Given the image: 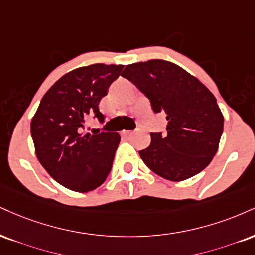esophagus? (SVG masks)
<instances>
[{"label": "esophagus", "instance_id": "34e87169", "mask_svg": "<svg viewBox=\"0 0 255 255\" xmlns=\"http://www.w3.org/2000/svg\"><path fill=\"white\" fill-rule=\"evenodd\" d=\"M122 135H124V136H130V135H133V131H131V130H124V131H122Z\"/></svg>", "mask_w": 255, "mask_h": 255}]
</instances>
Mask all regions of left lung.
Returning a JSON list of instances; mask_svg holds the SVG:
<instances>
[{"label":"left lung","mask_w":255,"mask_h":255,"mask_svg":"<svg viewBox=\"0 0 255 255\" xmlns=\"http://www.w3.org/2000/svg\"><path fill=\"white\" fill-rule=\"evenodd\" d=\"M121 76L148 98L155 114L166 115V131L151 133V145L139 151L143 162L172 182L203 171L216 154L223 133L215 96L197 78L166 60L130 64Z\"/></svg>","instance_id":"left-lung-1"}]
</instances>
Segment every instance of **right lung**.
<instances>
[{
	"label": "right lung",
	"mask_w": 255,
	"mask_h": 255,
	"mask_svg": "<svg viewBox=\"0 0 255 255\" xmlns=\"http://www.w3.org/2000/svg\"><path fill=\"white\" fill-rule=\"evenodd\" d=\"M124 65L94 64L66 73L42 97L30 122L40 164L56 182L77 192L102 184L112 171L121 137L118 133L83 134L89 118L101 124L100 101Z\"/></svg>",
	"instance_id": "add662e5"
}]
</instances>
